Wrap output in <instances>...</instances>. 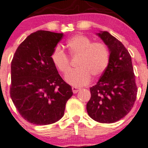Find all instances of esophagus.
<instances>
[{"mask_svg": "<svg viewBox=\"0 0 148 148\" xmlns=\"http://www.w3.org/2000/svg\"><path fill=\"white\" fill-rule=\"evenodd\" d=\"M79 90H80V89L78 88L72 87V91H73V93H74V94H77L78 91H79Z\"/></svg>", "mask_w": 148, "mask_h": 148, "instance_id": "34e87169", "label": "esophagus"}]
</instances>
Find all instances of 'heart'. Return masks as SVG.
Returning a JSON list of instances; mask_svg holds the SVG:
<instances>
[{"instance_id": "obj_1", "label": "heart", "mask_w": 148, "mask_h": 148, "mask_svg": "<svg viewBox=\"0 0 148 148\" xmlns=\"http://www.w3.org/2000/svg\"><path fill=\"white\" fill-rule=\"evenodd\" d=\"M66 47L72 57L79 56L77 69L68 72L65 80L74 87H82L105 71L109 62V51L102 42H92L86 36L76 34L69 38ZM53 64L60 72L69 71V59L60 46H57L51 55Z\"/></svg>"}]
</instances>
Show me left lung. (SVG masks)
Masks as SVG:
<instances>
[{
  "label": "left lung",
  "instance_id": "left-lung-1",
  "mask_svg": "<svg viewBox=\"0 0 148 148\" xmlns=\"http://www.w3.org/2000/svg\"><path fill=\"white\" fill-rule=\"evenodd\" d=\"M97 35L108 46L109 62L102 77L90 88L86 109L89 116L101 123H114L129 113L136 98L137 87L131 57L122 42L108 32Z\"/></svg>",
  "mask_w": 148,
  "mask_h": 148
}]
</instances>
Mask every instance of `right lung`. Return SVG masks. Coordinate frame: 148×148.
Returning <instances> with one entry per match:
<instances>
[{"mask_svg": "<svg viewBox=\"0 0 148 148\" xmlns=\"http://www.w3.org/2000/svg\"><path fill=\"white\" fill-rule=\"evenodd\" d=\"M63 33L38 31L18 46L11 63L10 96L23 118L35 125L54 123L64 115L72 89L58 74L51 55Z\"/></svg>", "mask_w": 148, "mask_h": 148, "instance_id": "1", "label": "right lung"}]
</instances>
